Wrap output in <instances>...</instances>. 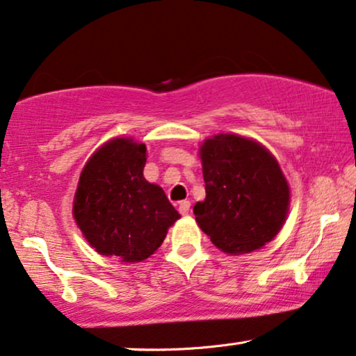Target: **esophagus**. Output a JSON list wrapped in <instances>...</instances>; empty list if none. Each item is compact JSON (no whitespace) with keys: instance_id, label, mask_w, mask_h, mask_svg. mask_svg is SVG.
Masks as SVG:
<instances>
[{"instance_id":"esophagus-1","label":"esophagus","mask_w":356,"mask_h":356,"mask_svg":"<svg viewBox=\"0 0 356 356\" xmlns=\"http://www.w3.org/2000/svg\"><path fill=\"white\" fill-rule=\"evenodd\" d=\"M188 211H191V202L188 200L179 202V213L186 216V215H188Z\"/></svg>"}]
</instances>
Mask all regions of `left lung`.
<instances>
[{
  "label": "left lung",
  "mask_w": 356,
  "mask_h": 356,
  "mask_svg": "<svg viewBox=\"0 0 356 356\" xmlns=\"http://www.w3.org/2000/svg\"><path fill=\"white\" fill-rule=\"evenodd\" d=\"M207 197L193 215L210 241L226 254H248L280 233L290 187L280 164L257 141L220 134L200 146Z\"/></svg>",
  "instance_id": "obj_1"
}]
</instances>
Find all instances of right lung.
I'll list each match as a JSON object with an SVG mask.
<instances>
[{
    "label": "right lung",
    "mask_w": 356,
    "mask_h": 356,
    "mask_svg": "<svg viewBox=\"0 0 356 356\" xmlns=\"http://www.w3.org/2000/svg\"><path fill=\"white\" fill-rule=\"evenodd\" d=\"M146 146L113 138L84 165L73 216L91 248L122 262L148 259L181 218L163 188L143 177Z\"/></svg>",
    "instance_id": "obj_1"
}]
</instances>
